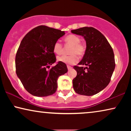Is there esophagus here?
I'll use <instances>...</instances> for the list:
<instances>
[{
    "label": "esophagus",
    "mask_w": 131,
    "mask_h": 131,
    "mask_svg": "<svg viewBox=\"0 0 131 131\" xmlns=\"http://www.w3.org/2000/svg\"><path fill=\"white\" fill-rule=\"evenodd\" d=\"M67 69H68V70H71V69H72V67H71V66H67Z\"/></svg>",
    "instance_id": "obj_1"
}]
</instances>
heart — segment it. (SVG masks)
Returning <instances> with one entry per match:
<instances>
[{
  "label": "heart",
  "mask_w": 131,
  "mask_h": 131,
  "mask_svg": "<svg viewBox=\"0 0 131 131\" xmlns=\"http://www.w3.org/2000/svg\"><path fill=\"white\" fill-rule=\"evenodd\" d=\"M66 45L71 46L69 51L70 55H61L57 57L58 61L63 62L67 64H74L78 62L79 58L78 56L82 57L85 55L86 51V45L84 43L80 42L81 39L80 37L75 35H69L67 36L64 39ZM53 52L56 54L60 55L63 52V46L60 41L55 42L53 46Z\"/></svg>",
  "instance_id": "heart-1"
}]
</instances>
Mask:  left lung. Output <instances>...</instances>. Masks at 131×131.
Masks as SVG:
<instances>
[{
  "instance_id": "8db88e82",
  "label": "left lung",
  "mask_w": 131,
  "mask_h": 131,
  "mask_svg": "<svg viewBox=\"0 0 131 131\" xmlns=\"http://www.w3.org/2000/svg\"><path fill=\"white\" fill-rule=\"evenodd\" d=\"M71 33L83 36L86 44L79 66L73 67L77 71L73 80V89L78 94L94 95L110 83L115 68L113 51L104 36L95 28L85 27L71 30Z\"/></svg>"
}]
</instances>
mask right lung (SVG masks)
I'll use <instances>...</instances> for the list:
<instances>
[{"label":"right lung","mask_w":131,"mask_h":131,"mask_svg":"<svg viewBox=\"0 0 131 131\" xmlns=\"http://www.w3.org/2000/svg\"><path fill=\"white\" fill-rule=\"evenodd\" d=\"M64 31L45 26L37 27L23 39L15 57L16 73L24 88L36 96H47L56 92L59 76L67 72L65 63L56 61L53 46Z\"/></svg>","instance_id":"1"}]
</instances>
